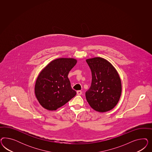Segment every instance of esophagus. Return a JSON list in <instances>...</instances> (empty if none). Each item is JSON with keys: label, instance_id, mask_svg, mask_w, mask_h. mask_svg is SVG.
Segmentation results:
<instances>
[{"label": "esophagus", "instance_id": "obj_1", "mask_svg": "<svg viewBox=\"0 0 152 152\" xmlns=\"http://www.w3.org/2000/svg\"><path fill=\"white\" fill-rule=\"evenodd\" d=\"M82 93H83V92H82L81 90H78V91H77V94L78 95H81L82 94Z\"/></svg>", "mask_w": 152, "mask_h": 152}]
</instances>
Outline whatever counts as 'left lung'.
<instances>
[{"mask_svg": "<svg viewBox=\"0 0 152 152\" xmlns=\"http://www.w3.org/2000/svg\"><path fill=\"white\" fill-rule=\"evenodd\" d=\"M92 74L90 88L85 93L89 105L95 110L106 112L115 107L121 93L119 74L110 62L101 57L86 60Z\"/></svg>", "mask_w": 152, "mask_h": 152, "instance_id": "left-lung-1", "label": "left lung"}]
</instances>
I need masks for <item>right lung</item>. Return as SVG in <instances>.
<instances>
[{
    "instance_id": "add662e5",
    "label": "right lung",
    "mask_w": 152,
    "mask_h": 152,
    "mask_svg": "<svg viewBox=\"0 0 152 152\" xmlns=\"http://www.w3.org/2000/svg\"><path fill=\"white\" fill-rule=\"evenodd\" d=\"M76 62L74 58H58L41 72L35 85V94L44 108L56 110L76 95L67 76Z\"/></svg>"
}]
</instances>
